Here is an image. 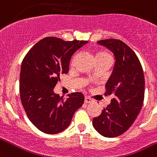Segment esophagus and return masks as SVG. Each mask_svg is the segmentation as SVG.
<instances>
[{"label": "esophagus", "instance_id": "34e87169", "mask_svg": "<svg viewBox=\"0 0 157 157\" xmlns=\"http://www.w3.org/2000/svg\"><path fill=\"white\" fill-rule=\"evenodd\" d=\"M91 102H93V100H91L90 97H85V98H84V103H91Z\"/></svg>", "mask_w": 157, "mask_h": 157}]
</instances>
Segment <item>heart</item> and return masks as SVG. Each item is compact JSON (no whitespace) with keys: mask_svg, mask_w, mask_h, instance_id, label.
<instances>
[{"mask_svg":"<svg viewBox=\"0 0 157 157\" xmlns=\"http://www.w3.org/2000/svg\"><path fill=\"white\" fill-rule=\"evenodd\" d=\"M76 56H74L72 59V61H71V64H74V60H75ZM112 60V57H111L110 54L108 52L105 51H99L98 53H97L96 54V60Z\"/></svg>","mask_w":157,"mask_h":157,"instance_id":"obj_1","label":"heart"}]
</instances>
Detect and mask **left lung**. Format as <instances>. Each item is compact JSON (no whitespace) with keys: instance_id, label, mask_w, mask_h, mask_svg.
<instances>
[{"instance_id":"8db88e82","label":"left lung","mask_w":157,"mask_h":157,"mask_svg":"<svg viewBox=\"0 0 157 157\" xmlns=\"http://www.w3.org/2000/svg\"><path fill=\"white\" fill-rule=\"evenodd\" d=\"M97 44L113 53L116 62L105 92L113 98L93 119V126L102 136L116 137L131 127L140 112L145 88L144 71L134 51L121 40L106 39Z\"/></svg>"}]
</instances>
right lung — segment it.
I'll return each instance as SVG.
<instances>
[{
    "label": "right lung",
    "mask_w": 157,
    "mask_h": 157,
    "mask_svg": "<svg viewBox=\"0 0 157 157\" xmlns=\"http://www.w3.org/2000/svg\"><path fill=\"white\" fill-rule=\"evenodd\" d=\"M86 40L64 41L49 36L37 42L21 63L20 97L30 122L39 130L56 134L69 127L84 96L79 92L68 94L66 100L54 92L60 74H67L70 60Z\"/></svg>",
    "instance_id": "add662e5"
}]
</instances>
